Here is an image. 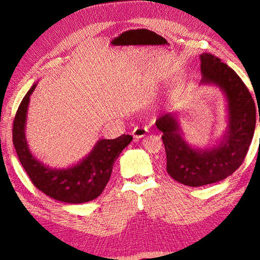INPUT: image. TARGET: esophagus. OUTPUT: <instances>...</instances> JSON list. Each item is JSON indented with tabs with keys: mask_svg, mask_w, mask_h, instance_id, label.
Returning <instances> with one entry per match:
<instances>
[{
	"mask_svg": "<svg viewBox=\"0 0 260 260\" xmlns=\"http://www.w3.org/2000/svg\"><path fill=\"white\" fill-rule=\"evenodd\" d=\"M147 127H145V125H142V127H136L135 129H133L132 131V136L135 137L136 139H140V138H143L146 136L147 133Z\"/></svg>",
	"mask_w": 260,
	"mask_h": 260,
	"instance_id": "esophagus-1",
	"label": "esophagus"
}]
</instances>
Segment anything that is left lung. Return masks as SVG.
<instances>
[{"label": "left lung", "mask_w": 260, "mask_h": 260, "mask_svg": "<svg viewBox=\"0 0 260 260\" xmlns=\"http://www.w3.org/2000/svg\"><path fill=\"white\" fill-rule=\"evenodd\" d=\"M201 69L202 83H214L226 95L229 125L221 143L211 149H194L182 139L175 114L167 113L156 120L162 132L167 172L188 186H203L231 176L245 159L256 124L255 102L238 74L209 53L201 55Z\"/></svg>", "instance_id": "obj_1"}]
</instances>
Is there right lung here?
Wrapping results in <instances>:
<instances>
[{
	"label": "right lung",
	"mask_w": 260,
	"mask_h": 260,
	"mask_svg": "<svg viewBox=\"0 0 260 260\" xmlns=\"http://www.w3.org/2000/svg\"><path fill=\"white\" fill-rule=\"evenodd\" d=\"M36 84L23 96L13 121V143L21 166L32 184L50 198L69 204H81L96 199L109 181L114 162L132 136L122 135L114 140H100L88 157L74 167L51 169L32 156L25 137L30 95Z\"/></svg>",
	"instance_id": "right-lung-1"
}]
</instances>
